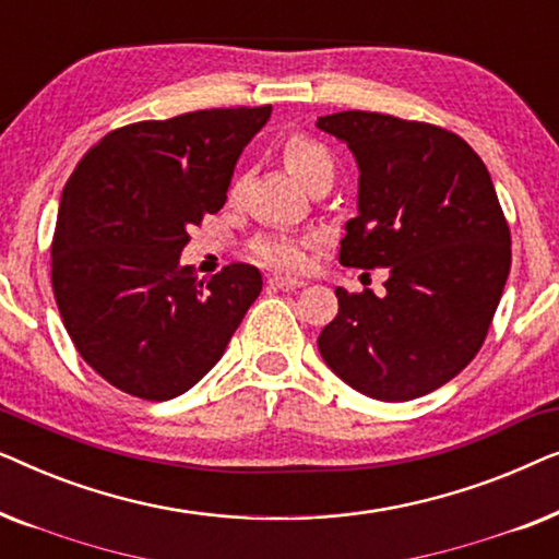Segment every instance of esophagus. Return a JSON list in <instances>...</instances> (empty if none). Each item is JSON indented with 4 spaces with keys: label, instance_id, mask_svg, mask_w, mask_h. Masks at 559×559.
Masks as SVG:
<instances>
[{
    "label": "esophagus",
    "instance_id": "obj_1",
    "mask_svg": "<svg viewBox=\"0 0 559 559\" xmlns=\"http://www.w3.org/2000/svg\"><path fill=\"white\" fill-rule=\"evenodd\" d=\"M270 285L277 289H300V287H305V282L293 280V277H270Z\"/></svg>",
    "mask_w": 559,
    "mask_h": 559
}]
</instances>
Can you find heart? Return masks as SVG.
Wrapping results in <instances>:
<instances>
[{"label": "heart", "instance_id": "obj_1", "mask_svg": "<svg viewBox=\"0 0 559 559\" xmlns=\"http://www.w3.org/2000/svg\"><path fill=\"white\" fill-rule=\"evenodd\" d=\"M282 157L289 170L300 178L305 186L320 178H333L335 159L328 144L316 140L312 134L305 132H289L282 140ZM241 190V175H236L228 186V195H236ZM316 247V236L305 234H287V231H272L259 234L257 239L249 241V254L257 259L259 264L272 266L280 272H302L310 264V249Z\"/></svg>", "mask_w": 559, "mask_h": 559}]
</instances>
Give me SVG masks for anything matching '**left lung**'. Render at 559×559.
I'll return each mask as SVG.
<instances>
[{
    "label": "left lung",
    "instance_id": "8db88e82",
    "mask_svg": "<svg viewBox=\"0 0 559 559\" xmlns=\"http://www.w3.org/2000/svg\"><path fill=\"white\" fill-rule=\"evenodd\" d=\"M318 127L361 170L341 264L389 270L384 297L335 289L320 356L371 400H417L484 346L511 270L507 216L484 159L455 132L379 111H338Z\"/></svg>",
    "mask_w": 559,
    "mask_h": 559
}]
</instances>
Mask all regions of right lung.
I'll list each match as a JSON object with an SVG mask.
<instances>
[{
  "instance_id": "1",
  "label": "right lung",
  "mask_w": 559,
  "mask_h": 559,
  "mask_svg": "<svg viewBox=\"0 0 559 559\" xmlns=\"http://www.w3.org/2000/svg\"><path fill=\"white\" fill-rule=\"evenodd\" d=\"M272 106L188 111L102 136L68 178L50 280L75 350L119 392L173 400L209 373L262 293L257 266L198 280L188 228L226 203L234 165Z\"/></svg>"
}]
</instances>
